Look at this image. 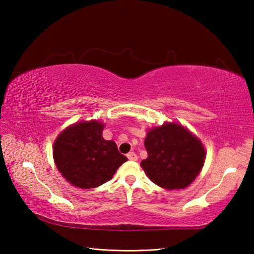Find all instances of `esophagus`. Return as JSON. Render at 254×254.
Listing matches in <instances>:
<instances>
[{"label":"esophagus","mask_w":254,"mask_h":254,"mask_svg":"<svg viewBox=\"0 0 254 254\" xmlns=\"http://www.w3.org/2000/svg\"><path fill=\"white\" fill-rule=\"evenodd\" d=\"M127 157L128 160H131V161H136V160H137V156H136V154H135L134 152L127 153Z\"/></svg>","instance_id":"1"}]
</instances>
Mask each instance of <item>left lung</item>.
I'll return each instance as SVG.
<instances>
[{
  "label": "left lung",
  "mask_w": 254,
  "mask_h": 254,
  "mask_svg": "<svg viewBox=\"0 0 254 254\" xmlns=\"http://www.w3.org/2000/svg\"><path fill=\"white\" fill-rule=\"evenodd\" d=\"M148 158L141 161L145 175L168 190L189 186L205 162V149L198 137L178 123H163L147 132Z\"/></svg>",
  "instance_id": "left-lung-1"
}]
</instances>
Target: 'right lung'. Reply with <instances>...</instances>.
Segmentation results:
<instances>
[{"instance_id":"right-lung-1","label":"right lung","mask_w":254,"mask_h":254,"mask_svg":"<svg viewBox=\"0 0 254 254\" xmlns=\"http://www.w3.org/2000/svg\"><path fill=\"white\" fill-rule=\"evenodd\" d=\"M104 124L96 120L66 127L55 140L53 153L58 170L72 186L89 189L112 179L126 156L114 141L102 135Z\"/></svg>"}]
</instances>
